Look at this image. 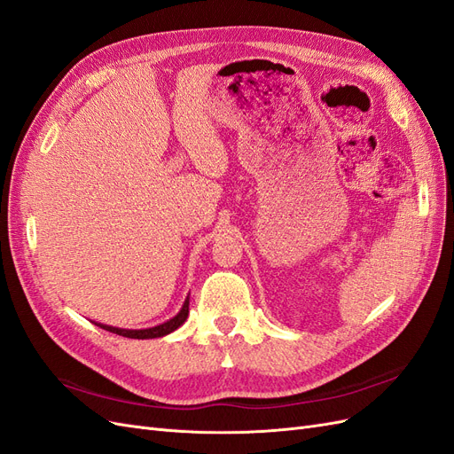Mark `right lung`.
I'll return each instance as SVG.
<instances>
[{
  "instance_id": "obj_1",
  "label": "right lung",
  "mask_w": 454,
  "mask_h": 454,
  "mask_svg": "<svg viewBox=\"0 0 454 454\" xmlns=\"http://www.w3.org/2000/svg\"><path fill=\"white\" fill-rule=\"evenodd\" d=\"M187 314H189V297L185 299L182 310L177 312L174 318H170L168 322H164L160 325H155V327H147V329H121V327L106 325V324H98V322H94V324L98 325V327H102V329H106V332H112V333L129 337V339H157V337L168 335V333L174 332V329L180 327L187 320Z\"/></svg>"
}]
</instances>
